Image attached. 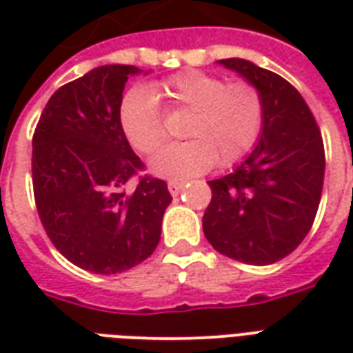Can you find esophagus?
Returning a JSON list of instances; mask_svg holds the SVG:
<instances>
[{
    "mask_svg": "<svg viewBox=\"0 0 353 353\" xmlns=\"http://www.w3.org/2000/svg\"><path fill=\"white\" fill-rule=\"evenodd\" d=\"M183 187H185L183 181H170V183H168V191L172 192L174 196H177V194L181 192V189H183Z\"/></svg>",
    "mask_w": 353,
    "mask_h": 353,
    "instance_id": "obj_1",
    "label": "esophagus"
}]
</instances>
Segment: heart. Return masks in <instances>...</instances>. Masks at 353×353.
<instances>
[{
	"instance_id": "1",
	"label": "heart",
	"mask_w": 353,
	"mask_h": 353,
	"mask_svg": "<svg viewBox=\"0 0 353 353\" xmlns=\"http://www.w3.org/2000/svg\"><path fill=\"white\" fill-rule=\"evenodd\" d=\"M154 92L172 108L187 109L185 141L170 143L151 157L149 170L168 179H189L219 164L229 166L250 153L259 139L265 109L257 88L225 83L212 73L189 70L162 81ZM119 121L124 136L139 153H153L164 139L162 115L153 92L132 87L123 96Z\"/></svg>"
}]
</instances>
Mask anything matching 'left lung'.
Wrapping results in <instances>:
<instances>
[{"label":"left lung","instance_id":"1","mask_svg":"<svg viewBox=\"0 0 353 353\" xmlns=\"http://www.w3.org/2000/svg\"><path fill=\"white\" fill-rule=\"evenodd\" d=\"M257 88L265 119L257 145L230 174L208 181L212 202L202 227L208 242L245 265L283 259L318 214L325 153L310 109L288 81L244 58L217 60Z\"/></svg>","mask_w":353,"mask_h":353}]
</instances>
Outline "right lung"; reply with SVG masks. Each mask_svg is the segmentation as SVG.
<instances>
[{
	"instance_id": "add662e5",
	"label": "right lung",
	"mask_w": 353,
	"mask_h": 353,
	"mask_svg": "<svg viewBox=\"0 0 353 353\" xmlns=\"http://www.w3.org/2000/svg\"><path fill=\"white\" fill-rule=\"evenodd\" d=\"M136 65L94 68L50 96L35 128L32 174L35 206L50 242L92 274L124 272L159 245L162 215L172 202L162 179L143 168L119 121L123 90Z\"/></svg>"
}]
</instances>
